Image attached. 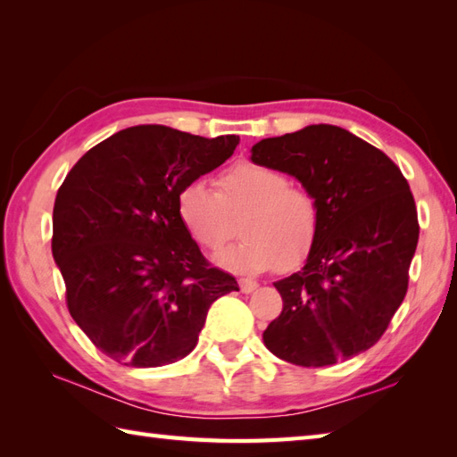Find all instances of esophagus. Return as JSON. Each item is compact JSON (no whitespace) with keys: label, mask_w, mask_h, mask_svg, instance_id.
Returning <instances> with one entry per match:
<instances>
[{"label":"esophagus","mask_w":457,"mask_h":457,"mask_svg":"<svg viewBox=\"0 0 457 457\" xmlns=\"http://www.w3.org/2000/svg\"><path fill=\"white\" fill-rule=\"evenodd\" d=\"M257 287H259V285H257V280H253V278H239V288H241V293L251 295Z\"/></svg>","instance_id":"1"}]
</instances>
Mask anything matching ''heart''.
I'll list each match as a JSON object with an SVG mask.
<instances>
[{"instance_id": "heart-1", "label": "heart", "mask_w": 457, "mask_h": 457, "mask_svg": "<svg viewBox=\"0 0 457 457\" xmlns=\"http://www.w3.org/2000/svg\"><path fill=\"white\" fill-rule=\"evenodd\" d=\"M177 213L194 244L218 249L234 236V218L244 213L237 244L213 255L216 265L236 273H261L280 263L293 269L312 251L320 234V206L304 188L290 187L287 174L265 164L239 162L218 180L184 184Z\"/></svg>"}]
</instances>
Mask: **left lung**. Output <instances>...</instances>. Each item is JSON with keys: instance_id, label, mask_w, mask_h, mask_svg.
I'll list each match as a JSON object with an SVG mask.
<instances>
[{"instance_id": "left-lung-1", "label": "left lung", "mask_w": 457, "mask_h": 457, "mask_svg": "<svg viewBox=\"0 0 457 457\" xmlns=\"http://www.w3.org/2000/svg\"><path fill=\"white\" fill-rule=\"evenodd\" d=\"M251 161L295 177L320 206V234L304 267L275 283L283 312L263 332L267 349L300 367L367 352L404 300L419 244L401 169L328 123L259 141Z\"/></svg>"}]
</instances>
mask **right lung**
Wrapping results in <instances>:
<instances>
[{
    "label": "right lung",
    "mask_w": 457,
    "mask_h": 457,
    "mask_svg": "<svg viewBox=\"0 0 457 457\" xmlns=\"http://www.w3.org/2000/svg\"><path fill=\"white\" fill-rule=\"evenodd\" d=\"M239 137L135 125L98 143L56 192L53 257L74 322L113 361L161 367L187 357L213 300L239 290L182 228L184 184L226 162Z\"/></svg>",
    "instance_id": "obj_1"
}]
</instances>
